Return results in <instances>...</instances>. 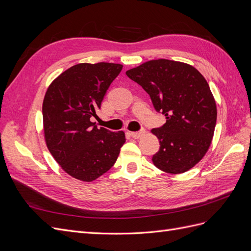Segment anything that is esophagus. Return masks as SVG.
Masks as SVG:
<instances>
[{"label": "esophagus", "mask_w": 251, "mask_h": 251, "mask_svg": "<svg viewBox=\"0 0 251 251\" xmlns=\"http://www.w3.org/2000/svg\"><path fill=\"white\" fill-rule=\"evenodd\" d=\"M144 134H146V131L141 130V131H139V132H132V133H131V136H132V137H133L134 139H138V138L142 137V136H143Z\"/></svg>", "instance_id": "34e87169"}]
</instances>
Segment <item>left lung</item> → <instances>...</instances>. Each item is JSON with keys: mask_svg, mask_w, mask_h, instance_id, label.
<instances>
[{"mask_svg": "<svg viewBox=\"0 0 251 251\" xmlns=\"http://www.w3.org/2000/svg\"><path fill=\"white\" fill-rule=\"evenodd\" d=\"M150 95L166 123L151 133L160 148L151 160L169 174H181L206 154L214 136L217 105L208 83L193 66L154 59L126 72Z\"/></svg>", "mask_w": 251, "mask_h": 251, "instance_id": "1", "label": "left lung"}]
</instances>
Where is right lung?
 <instances>
[{"instance_id":"right-lung-1","label":"right lung","mask_w":251,"mask_h":251,"mask_svg":"<svg viewBox=\"0 0 251 251\" xmlns=\"http://www.w3.org/2000/svg\"><path fill=\"white\" fill-rule=\"evenodd\" d=\"M123 65L78 64L63 72L49 86L43 101L47 148L62 169L75 179L91 182L116 162L126 142L123 131L98 128L96 116L112 81Z\"/></svg>"}]
</instances>
